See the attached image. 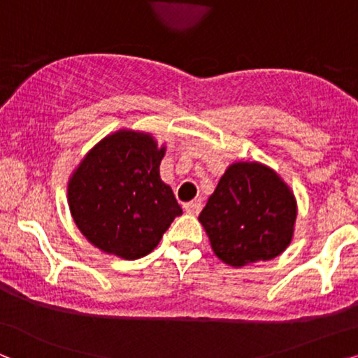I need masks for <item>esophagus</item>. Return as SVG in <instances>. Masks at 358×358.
Wrapping results in <instances>:
<instances>
[{
  "mask_svg": "<svg viewBox=\"0 0 358 358\" xmlns=\"http://www.w3.org/2000/svg\"><path fill=\"white\" fill-rule=\"evenodd\" d=\"M183 208L188 214H193V216H196V214H199V211H201L203 204L199 201H189V203H185Z\"/></svg>",
  "mask_w": 358,
  "mask_h": 358,
  "instance_id": "1",
  "label": "esophagus"
}]
</instances>
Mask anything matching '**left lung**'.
Returning <instances> with one entry per match:
<instances>
[{"mask_svg":"<svg viewBox=\"0 0 358 358\" xmlns=\"http://www.w3.org/2000/svg\"><path fill=\"white\" fill-rule=\"evenodd\" d=\"M224 264L244 266L278 257L292 242L296 199L268 166L237 162L221 176L199 214Z\"/></svg>","mask_w":358,"mask_h":358,"instance_id":"left-lung-1","label":"left lung"}]
</instances>
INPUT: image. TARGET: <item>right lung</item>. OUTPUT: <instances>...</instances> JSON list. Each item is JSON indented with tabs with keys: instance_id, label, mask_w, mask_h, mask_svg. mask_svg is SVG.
Segmentation results:
<instances>
[{
	"instance_id": "1",
	"label": "right lung",
	"mask_w": 358,
	"mask_h": 358,
	"mask_svg": "<svg viewBox=\"0 0 358 358\" xmlns=\"http://www.w3.org/2000/svg\"><path fill=\"white\" fill-rule=\"evenodd\" d=\"M165 147L144 132L117 131L88 152L69 182L71 216L82 234L126 260L150 254L182 208L160 180Z\"/></svg>"
}]
</instances>
